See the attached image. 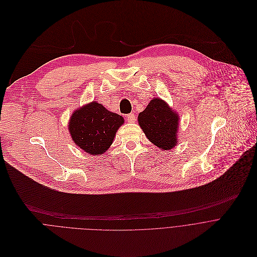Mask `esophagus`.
<instances>
[{"mask_svg": "<svg viewBox=\"0 0 257 257\" xmlns=\"http://www.w3.org/2000/svg\"><path fill=\"white\" fill-rule=\"evenodd\" d=\"M125 117H126V120H127L128 122H131V123H133V122L136 121V115H135L134 113H130V114H127Z\"/></svg>", "mask_w": 257, "mask_h": 257, "instance_id": "34e87169", "label": "esophagus"}]
</instances>
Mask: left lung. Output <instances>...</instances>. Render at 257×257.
<instances>
[{"mask_svg":"<svg viewBox=\"0 0 257 257\" xmlns=\"http://www.w3.org/2000/svg\"><path fill=\"white\" fill-rule=\"evenodd\" d=\"M138 120L148 140L161 150L176 146L179 117L161 98L152 99Z\"/></svg>","mask_w":257,"mask_h":257,"instance_id":"8db88e82","label":"left lung"}]
</instances>
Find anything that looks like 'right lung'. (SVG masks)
<instances>
[{
  "mask_svg": "<svg viewBox=\"0 0 257 257\" xmlns=\"http://www.w3.org/2000/svg\"><path fill=\"white\" fill-rule=\"evenodd\" d=\"M123 117L107 110L96 101L74 111L69 132L75 144L90 155H102L113 142Z\"/></svg>",
  "mask_w": 257,
  "mask_h": 257,
  "instance_id": "add662e5",
  "label": "right lung"
}]
</instances>
